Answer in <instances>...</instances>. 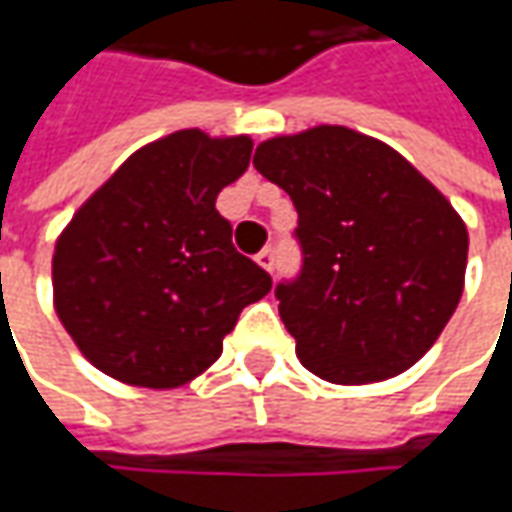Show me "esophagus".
<instances>
[{"label": "esophagus", "mask_w": 512, "mask_h": 512, "mask_svg": "<svg viewBox=\"0 0 512 512\" xmlns=\"http://www.w3.org/2000/svg\"><path fill=\"white\" fill-rule=\"evenodd\" d=\"M256 262H259V267H265L267 273H273V267H276V253H273V247H265V250L256 256Z\"/></svg>", "instance_id": "1"}]
</instances>
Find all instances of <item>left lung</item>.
<instances>
[{
    "mask_svg": "<svg viewBox=\"0 0 512 512\" xmlns=\"http://www.w3.org/2000/svg\"><path fill=\"white\" fill-rule=\"evenodd\" d=\"M253 168L293 199L302 276L276 287L296 356L333 384L393 379L459 307L467 225L399 150L344 125L265 139Z\"/></svg>",
    "mask_w": 512,
    "mask_h": 512,
    "instance_id": "obj_1",
    "label": "left lung"
}]
</instances>
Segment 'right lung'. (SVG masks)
<instances>
[{
  "label": "right lung",
  "mask_w": 512,
  "mask_h": 512,
  "mask_svg": "<svg viewBox=\"0 0 512 512\" xmlns=\"http://www.w3.org/2000/svg\"><path fill=\"white\" fill-rule=\"evenodd\" d=\"M253 139L187 128L130 153L59 233L53 310L79 353L116 382L176 390L222 356L270 276L236 253L216 196Z\"/></svg>",
  "instance_id": "obj_1"
}]
</instances>
